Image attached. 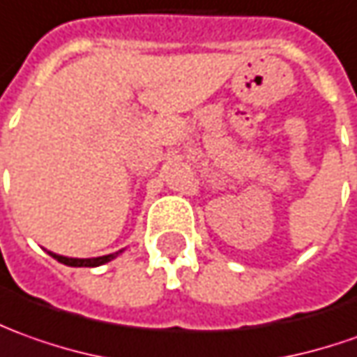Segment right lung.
<instances>
[{"mask_svg": "<svg viewBox=\"0 0 357 357\" xmlns=\"http://www.w3.org/2000/svg\"><path fill=\"white\" fill-rule=\"evenodd\" d=\"M54 260H58L60 264H66V266H72V268H97V266H103V264H107L111 261L115 256H117L119 252L115 254H107V256H99V258H86V260H82V258H66V256H58V254H52V252H48Z\"/></svg>", "mask_w": 357, "mask_h": 357, "instance_id": "add662e5", "label": "right lung"}]
</instances>
